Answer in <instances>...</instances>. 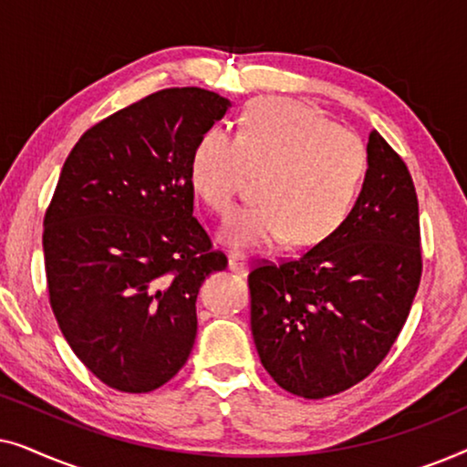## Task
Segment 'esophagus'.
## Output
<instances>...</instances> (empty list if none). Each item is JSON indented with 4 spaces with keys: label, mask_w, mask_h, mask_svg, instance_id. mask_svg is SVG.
<instances>
[{
    "label": "esophagus",
    "mask_w": 467,
    "mask_h": 467,
    "mask_svg": "<svg viewBox=\"0 0 467 467\" xmlns=\"http://www.w3.org/2000/svg\"><path fill=\"white\" fill-rule=\"evenodd\" d=\"M229 270L232 272H238V274H244L248 270V257L246 254H229V261H227Z\"/></svg>",
    "instance_id": "obj_1"
}]
</instances>
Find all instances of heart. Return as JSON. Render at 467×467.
Returning a JSON list of instances; mask_svg holds the SVG:
<instances>
[{
    "label": "heart",
    "instance_id": "obj_1",
    "mask_svg": "<svg viewBox=\"0 0 467 467\" xmlns=\"http://www.w3.org/2000/svg\"><path fill=\"white\" fill-rule=\"evenodd\" d=\"M368 171V149L347 127L289 99H259L238 131L210 130L189 161L193 193L216 214L232 210L246 174H261L259 203L235 210L221 242L261 251L291 240L312 246L347 221Z\"/></svg>",
    "mask_w": 467,
    "mask_h": 467
}]
</instances>
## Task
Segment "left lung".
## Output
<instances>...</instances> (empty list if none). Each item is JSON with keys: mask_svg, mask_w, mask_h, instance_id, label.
Here are the masks:
<instances>
[{"mask_svg": "<svg viewBox=\"0 0 467 467\" xmlns=\"http://www.w3.org/2000/svg\"><path fill=\"white\" fill-rule=\"evenodd\" d=\"M419 202L410 171L379 131L347 221L283 264L248 274L259 359L285 391L342 393L385 359L420 283Z\"/></svg>", "mask_w": 467, "mask_h": 467, "instance_id": "left-lung-1", "label": "left lung"}]
</instances>
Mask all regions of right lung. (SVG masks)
<instances>
[{
	"label": "right lung",
	"instance_id": "1",
	"mask_svg": "<svg viewBox=\"0 0 467 467\" xmlns=\"http://www.w3.org/2000/svg\"><path fill=\"white\" fill-rule=\"evenodd\" d=\"M229 99L163 88L99 120L69 152L44 214L50 308L104 385L149 393L193 348L195 302L227 267L193 216L189 161Z\"/></svg>",
	"mask_w": 467,
	"mask_h": 467
}]
</instances>
